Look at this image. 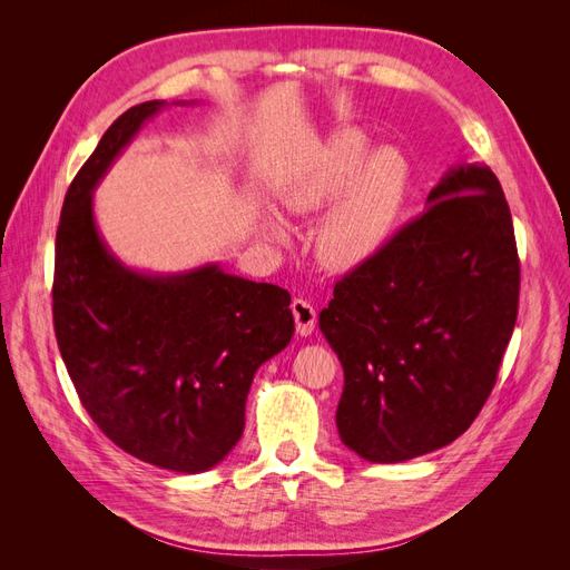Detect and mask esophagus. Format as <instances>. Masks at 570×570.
<instances>
[{"mask_svg":"<svg viewBox=\"0 0 570 570\" xmlns=\"http://www.w3.org/2000/svg\"><path fill=\"white\" fill-rule=\"evenodd\" d=\"M292 316H295L297 333L302 337L314 333V327H316V308L308 304L306 299H295V302H292Z\"/></svg>","mask_w":570,"mask_h":570,"instance_id":"esophagus-1","label":"esophagus"}]
</instances>
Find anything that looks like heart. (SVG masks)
Returning <instances> with one entry per match:
<instances>
[{"mask_svg":"<svg viewBox=\"0 0 570 570\" xmlns=\"http://www.w3.org/2000/svg\"><path fill=\"white\" fill-rule=\"evenodd\" d=\"M354 130H337L292 176L281 206L292 216L314 214L327 202L318 228L316 254L327 268L352 271L368 264L394 230L406 195V166L394 154H373ZM271 235L283 237L281 223H271Z\"/></svg>","mask_w":570,"mask_h":570,"instance_id":"1","label":"heart"}]
</instances>
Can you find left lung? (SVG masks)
<instances>
[{"instance_id":"1","label":"left lung","mask_w":570,"mask_h":570,"mask_svg":"<svg viewBox=\"0 0 570 570\" xmlns=\"http://www.w3.org/2000/svg\"><path fill=\"white\" fill-rule=\"evenodd\" d=\"M425 204L337 281L318 316L344 368L340 440L371 463L423 456L469 430L519 314V252L492 170L459 164Z\"/></svg>"}]
</instances>
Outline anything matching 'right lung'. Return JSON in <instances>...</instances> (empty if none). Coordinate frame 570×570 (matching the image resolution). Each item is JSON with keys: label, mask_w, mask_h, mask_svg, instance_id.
Wrapping results in <instances>:
<instances>
[{"label": "right lung", "mask_w": 570, "mask_h": 570, "mask_svg": "<svg viewBox=\"0 0 570 570\" xmlns=\"http://www.w3.org/2000/svg\"><path fill=\"white\" fill-rule=\"evenodd\" d=\"M142 101L101 135L68 187L57 230L55 333L92 421L120 450L176 473H202L245 430L256 368L295 335L289 292L218 264L187 273L132 271L101 239L92 193L145 120Z\"/></svg>", "instance_id": "right-lung-1"}]
</instances>
